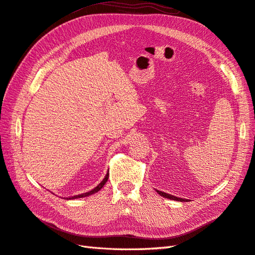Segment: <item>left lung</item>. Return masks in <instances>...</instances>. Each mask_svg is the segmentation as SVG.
Instances as JSON below:
<instances>
[{
	"instance_id": "left-lung-1",
	"label": "left lung",
	"mask_w": 255,
	"mask_h": 255,
	"mask_svg": "<svg viewBox=\"0 0 255 255\" xmlns=\"http://www.w3.org/2000/svg\"><path fill=\"white\" fill-rule=\"evenodd\" d=\"M156 192L158 195H160L161 197H164V198H167V199H170V200H175V201H180V202H185V201H187L186 199H182V198H177V197H175V196H172V195H169V194H166V192H164V191H160V190H156Z\"/></svg>"
}]
</instances>
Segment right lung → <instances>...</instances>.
Instances as JSON below:
<instances>
[{
    "mask_svg": "<svg viewBox=\"0 0 255 255\" xmlns=\"http://www.w3.org/2000/svg\"><path fill=\"white\" fill-rule=\"evenodd\" d=\"M109 175H110V173L107 172L106 173V175H105V177L103 179V181L100 183L98 186L96 187V188H94L92 190H90V191H88V192H85V194H81V195H76V196H73V197H69V198H67V200L68 199H78V198H83V197H87V196H90V195H92V194H96V192H98L100 189H101L104 185H105V183L107 182V180H109Z\"/></svg>",
    "mask_w": 255,
    "mask_h": 255,
    "instance_id": "right-lung-1",
    "label": "right lung"
}]
</instances>
